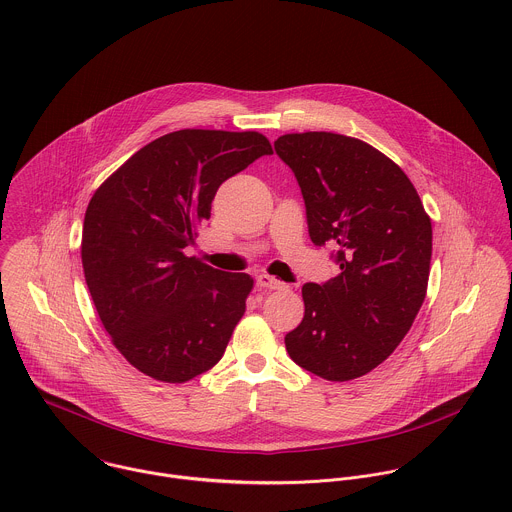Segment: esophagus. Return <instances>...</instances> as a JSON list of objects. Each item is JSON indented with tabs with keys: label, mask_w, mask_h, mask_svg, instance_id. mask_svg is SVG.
<instances>
[{
	"label": "esophagus",
	"mask_w": 512,
	"mask_h": 512,
	"mask_svg": "<svg viewBox=\"0 0 512 512\" xmlns=\"http://www.w3.org/2000/svg\"><path fill=\"white\" fill-rule=\"evenodd\" d=\"M257 287L259 289H269V291H275V289H283L285 287V283L283 281H279V279H275V277H269V275H265V273H261V275H257Z\"/></svg>",
	"instance_id": "esophagus-1"
}]
</instances>
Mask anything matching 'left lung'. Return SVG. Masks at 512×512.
Segmentation results:
<instances>
[{
  "instance_id": "left-lung-1",
  "label": "left lung",
  "mask_w": 512,
  "mask_h": 512,
  "mask_svg": "<svg viewBox=\"0 0 512 512\" xmlns=\"http://www.w3.org/2000/svg\"><path fill=\"white\" fill-rule=\"evenodd\" d=\"M301 187L309 237L333 247L341 273L305 283V315L285 335L289 357L327 381L381 365L427 295L433 227L403 169L361 139L307 131L275 141Z\"/></svg>"
}]
</instances>
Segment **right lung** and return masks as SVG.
<instances>
[{
	"label": "right lung",
	"mask_w": 512,
	"mask_h": 512,
	"mask_svg": "<svg viewBox=\"0 0 512 512\" xmlns=\"http://www.w3.org/2000/svg\"><path fill=\"white\" fill-rule=\"evenodd\" d=\"M271 153L257 131L181 129L141 147L91 197L85 281L113 345L147 377L185 383L223 357L253 279L185 249L219 185Z\"/></svg>",
	"instance_id": "obj_1"
}]
</instances>
